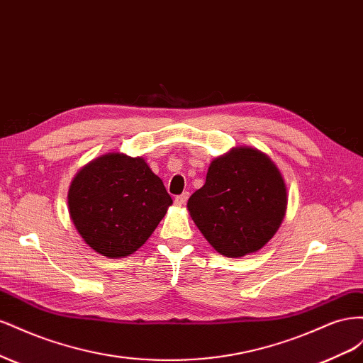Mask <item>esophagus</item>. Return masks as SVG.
<instances>
[{"label": "esophagus", "instance_id": "esophagus-1", "mask_svg": "<svg viewBox=\"0 0 363 363\" xmlns=\"http://www.w3.org/2000/svg\"><path fill=\"white\" fill-rule=\"evenodd\" d=\"M188 199H189V192H183L182 195H177V196H175L174 203L177 204V206H183L186 201H188Z\"/></svg>", "mask_w": 363, "mask_h": 363}]
</instances>
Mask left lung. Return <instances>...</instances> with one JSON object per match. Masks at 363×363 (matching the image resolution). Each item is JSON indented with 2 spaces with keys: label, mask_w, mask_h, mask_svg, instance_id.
<instances>
[{
  "label": "left lung",
  "mask_w": 363,
  "mask_h": 363,
  "mask_svg": "<svg viewBox=\"0 0 363 363\" xmlns=\"http://www.w3.org/2000/svg\"><path fill=\"white\" fill-rule=\"evenodd\" d=\"M286 186L274 162L240 147L215 159L206 183L188 201L189 213L218 252L242 257L277 232L286 212Z\"/></svg>",
  "instance_id": "left-lung-1"
}]
</instances>
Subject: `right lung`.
<instances>
[{
  "mask_svg": "<svg viewBox=\"0 0 363 363\" xmlns=\"http://www.w3.org/2000/svg\"><path fill=\"white\" fill-rule=\"evenodd\" d=\"M171 204L147 162L119 152L87 163L68 194L69 215L84 242L111 259L142 247Z\"/></svg>",
  "mask_w": 363,
  "mask_h": 363,
  "instance_id": "add662e5",
  "label": "right lung"
}]
</instances>
